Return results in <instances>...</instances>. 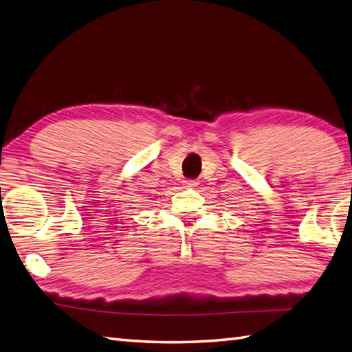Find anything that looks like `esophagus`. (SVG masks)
Here are the masks:
<instances>
[{
  "label": "esophagus",
  "instance_id": "obj_1",
  "mask_svg": "<svg viewBox=\"0 0 352 352\" xmlns=\"http://www.w3.org/2000/svg\"><path fill=\"white\" fill-rule=\"evenodd\" d=\"M184 184L189 186V188H195L198 183H197V180H184Z\"/></svg>",
  "mask_w": 352,
  "mask_h": 352
}]
</instances>
